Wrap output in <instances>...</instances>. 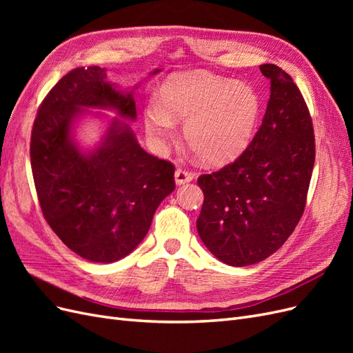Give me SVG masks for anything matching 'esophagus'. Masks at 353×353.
<instances>
[{"mask_svg": "<svg viewBox=\"0 0 353 353\" xmlns=\"http://www.w3.org/2000/svg\"><path fill=\"white\" fill-rule=\"evenodd\" d=\"M191 179H193V174H191L190 170H187V169H181V168L175 170V183H176L178 185L187 184V183H190Z\"/></svg>", "mask_w": 353, "mask_h": 353, "instance_id": "34e87169", "label": "esophagus"}]
</instances>
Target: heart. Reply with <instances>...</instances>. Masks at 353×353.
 I'll return each instance as SVG.
<instances>
[{"instance_id":"1","label":"heart","mask_w":353,"mask_h":353,"mask_svg":"<svg viewBox=\"0 0 353 353\" xmlns=\"http://www.w3.org/2000/svg\"><path fill=\"white\" fill-rule=\"evenodd\" d=\"M160 105L147 112V131L166 141L175 132L174 121H185L184 138L200 160L222 165L240 156L250 144L262 104L250 85L209 72L175 73L160 88Z\"/></svg>"}]
</instances>
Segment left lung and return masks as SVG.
<instances>
[{
  "label": "left lung",
  "instance_id": "8db88e82",
  "mask_svg": "<svg viewBox=\"0 0 353 353\" xmlns=\"http://www.w3.org/2000/svg\"><path fill=\"white\" fill-rule=\"evenodd\" d=\"M271 95L248 148L216 172L200 175L205 200L197 231L223 263L248 266L279 250L301 221L315 162L312 117L281 68L262 65Z\"/></svg>",
  "mask_w": 353,
  "mask_h": 353
}]
</instances>
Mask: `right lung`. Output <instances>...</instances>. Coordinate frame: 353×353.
<instances>
[{
	"mask_svg": "<svg viewBox=\"0 0 353 353\" xmlns=\"http://www.w3.org/2000/svg\"><path fill=\"white\" fill-rule=\"evenodd\" d=\"M83 108L137 117L132 92L117 91L104 69L70 70L38 109L30 135L32 175L42 215L59 239L83 259L110 263L143 241L156 209L175 190V166L144 152L117 117L100 147L82 153L70 131Z\"/></svg>",
	"mask_w": 353,
	"mask_h": 353,
	"instance_id": "obj_1",
	"label": "right lung"
}]
</instances>
